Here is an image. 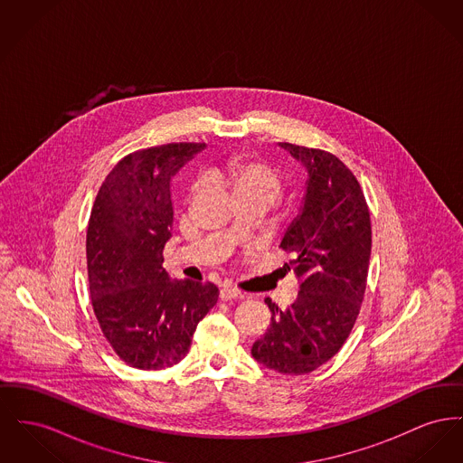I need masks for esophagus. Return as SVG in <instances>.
Wrapping results in <instances>:
<instances>
[{
	"label": "esophagus",
	"mask_w": 463,
	"mask_h": 463,
	"mask_svg": "<svg viewBox=\"0 0 463 463\" xmlns=\"http://www.w3.org/2000/svg\"><path fill=\"white\" fill-rule=\"evenodd\" d=\"M243 298H245V294L236 287L227 285V287L220 288V299L222 300L243 299Z\"/></svg>",
	"instance_id": "obj_1"
}]
</instances>
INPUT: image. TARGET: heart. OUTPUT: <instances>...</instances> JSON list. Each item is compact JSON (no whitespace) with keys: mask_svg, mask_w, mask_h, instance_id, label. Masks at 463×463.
Listing matches in <instances>:
<instances>
[{"mask_svg":"<svg viewBox=\"0 0 463 463\" xmlns=\"http://www.w3.org/2000/svg\"><path fill=\"white\" fill-rule=\"evenodd\" d=\"M215 180L231 192L238 203L259 201L266 204V208L283 191V176L279 169L257 156H238L231 159L223 169L215 173ZM201 189V182L194 184L191 197H195Z\"/></svg>","mask_w":463,"mask_h":463,"instance_id":"heart-1","label":"heart"}]
</instances>
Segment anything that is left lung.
<instances>
[{
	"instance_id": "left-lung-1",
	"label": "left lung",
	"mask_w": 463,
	"mask_h": 463,
	"mask_svg": "<svg viewBox=\"0 0 463 463\" xmlns=\"http://www.w3.org/2000/svg\"><path fill=\"white\" fill-rule=\"evenodd\" d=\"M307 169L299 217L281 240L292 253L299 296L287 309L269 298L271 324L251 346L257 362L281 374H307L341 350L365 294L371 215L348 165L330 152L279 143Z\"/></svg>"
}]
</instances>
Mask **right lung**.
I'll return each mask as SVG.
<instances>
[{
	"label": "right lung",
	"instance_id": "obj_1",
	"mask_svg": "<svg viewBox=\"0 0 463 463\" xmlns=\"http://www.w3.org/2000/svg\"><path fill=\"white\" fill-rule=\"evenodd\" d=\"M204 143H167L126 156L96 195L87 227L89 292L113 352L131 367L159 371L191 350L197 324L217 304L213 283L169 281L171 176Z\"/></svg>",
	"mask_w": 463,
	"mask_h": 463
}]
</instances>
